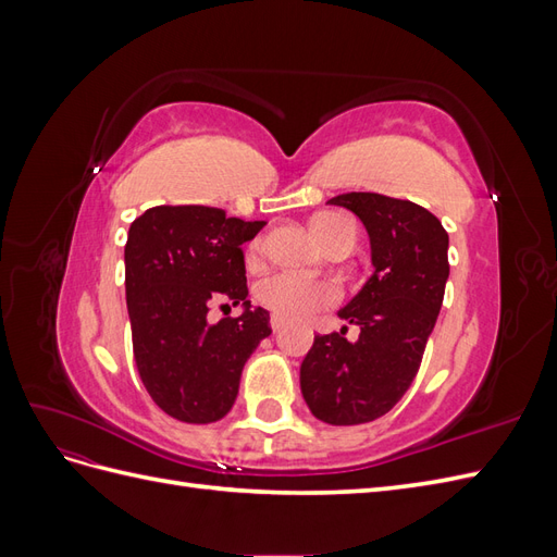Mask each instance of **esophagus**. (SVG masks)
Returning <instances> with one entry per match:
<instances>
[{
  "label": "esophagus",
  "instance_id": "34e87169",
  "mask_svg": "<svg viewBox=\"0 0 557 557\" xmlns=\"http://www.w3.org/2000/svg\"><path fill=\"white\" fill-rule=\"evenodd\" d=\"M269 325H272V330H274V332H278V330H283L285 320H283L281 315H276V313H274V315H272V320H269Z\"/></svg>",
  "mask_w": 557,
  "mask_h": 557
}]
</instances>
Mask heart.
<instances>
[{
    "label": "heart",
    "mask_w": 557,
    "mask_h": 557,
    "mask_svg": "<svg viewBox=\"0 0 557 557\" xmlns=\"http://www.w3.org/2000/svg\"><path fill=\"white\" fill-rule=\"evenodd\" d=\"M311 232L320 242L327 246L334 239H352L356 242V225H352L342 213H318L311 218ZM260 248V242L252 244V252ZM256 297L260 307L285 320H307L318 311L330 309L339 301V288L327 278L301 276L295 272H276L258 283Z\"/></svg>",
    "instance_id": "b5f03b06"
}]
</instances>
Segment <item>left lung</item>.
Instances as JSON below:
<instances>
[{
	"instance_id": "obj_1",
	"label": "left lung",
	"mask_w": 557,
	"mask_h": 557,
	"mask_svg": "<svg viewBox=\"0 0 557 557\" xmlns=\"http://www.w3.org/2000/svg\"><path fill=\"white\" fill-rule=\"evenodd\" d=\"M327 205L356 213L372 248L374 272L339 318L358 325L315 336L299 367L311 413L330 425L372 423L409 391L440 315L448 281V234L440 218L409 199L344 193Z\"/></svg>"
}]
</instances>
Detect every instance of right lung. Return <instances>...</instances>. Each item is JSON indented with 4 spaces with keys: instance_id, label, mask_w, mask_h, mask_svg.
Here are the masks:
<instances>
[{
    "instance_id": "add662e5",
    "label": "right lung",
    "mask_w": 557,
    "mask_h": 557,
    "mask_svg": "<svg viewBox=\"0 0 557 557\" xmlns=\"http://www.w3.org/2000/svg\"><path fill=\"white\" fill-rule=\"evenodd\" d=\"M264 225L213 207H153L129 225L125 297L134 362L148 395L183 423L227 416L246 360L272 334L269 311L246 299L242 248ZM223 298L242 304L243 315L209 324L208 307Z\"/></svg>"
}]
</instances>
